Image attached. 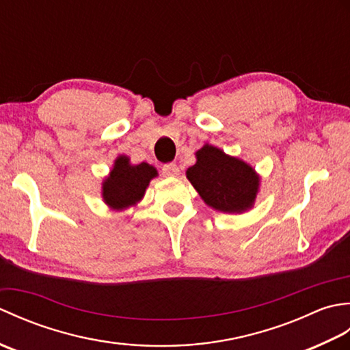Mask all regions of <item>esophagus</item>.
Listing matches in <instances>:
<instances>
[{
    "instance_id": "obj_1",
    "label": "esophagus",
    "mask_w": 350,
    "mask_h": 350,
    "mask_svg": "<svg viewBox=\"0 0 350 350\" xmlns=\"http://www.w3.org/2000/svg\"><path fill=\"white\" fill-rule=\"evenodd\" d=\"M162 173L165 174V176H170V177L177 176V174H179V167H177L174 162L163 163V165H162Z\"/></svg>"
}]
</instances>
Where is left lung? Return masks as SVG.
<instances>
[{
  "instance_id": "8db88e82",
  "label": "left lung",
  "mask_w": 350,
  "mask_h": 350,
  "mask_svg": "<svg viewBox=\"0 0 350 350\" xmlns=\"http://www.w3.org/2000/svg\"><path fill=\"white\" fill-rule=\"evenodd\" d=\"M187 171L192 187L206 204L221 212H243L254 203L258 176L248 163L206 144Z\"/></svg>"
}]
</instances>
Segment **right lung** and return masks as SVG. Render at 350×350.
Returning a JSON list of instances; mask_svg holds the SVG:
<instances>
[{
	"label": "right lung",
	"instance_id": "right-lung-1",
	"mask_svg": "<svg viewBox=\"0 0 350 350\" xmlns=\"http://www.w3.org/2000/svg\"><path fill=\"white\" fill-rule=\"evenodd\" d=\"M156 174L158 171L148 163L141 162L138 165H131L126 156H120L111 170L109 177L103 182V200L113 209H124L135 204L144 196L148 182Z\"/></svg>",
	"mask_w": 350,
	"mask_h": 350
}]
</instances>
